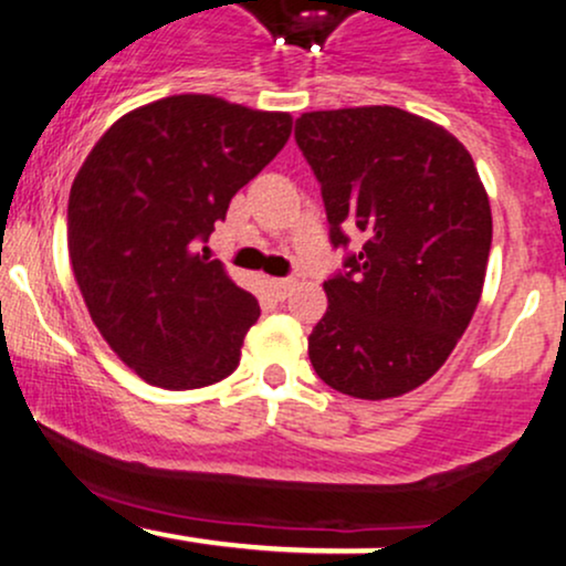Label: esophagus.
Returning a JSON list of instances; mask_svg holds the SVG:
<instances>
[{"label":"esophagus","instance_id":"esophagus-1","mask_svg":"<svg viewBox=\"0 0 566 566\" xmlns=\"http://www.w3.org/2000/svg\"><path fill=\"white\" fill-rule=\"evenodd\" d=\"M292 287H295V279H271V290L276 292L279 301H284L292 292Z\"/></svg>","mask_w":566,"mask_h":566}]
</instances>
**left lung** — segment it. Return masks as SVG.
<instances>
[{
	"label": "left lung",
	"instance_id": "left-lung-1",
	"mask_svg": "<svg viewBox=\"0 0 566 566\" xmlns=\"http://www.w3.org/2000/svg\"><path fill=\"white\" fill-rule=\"evenodd\" d=\"M295 140L322 186L329 239L365 237L327 279L308 337L316 375L354 399H394L437 375L482 297L492 212L469 148L396 106L308 112Z\"/></svg>",
	"mask_w": 566,
	"mask_h": 566
}]
</instances>
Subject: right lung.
Returning <instances> with one entry per match:
<instances>
[{"label":"right lung","mask_w":566,"mask_h":566,"mask_svg":"<svg viewBox=\"0 0 566 566\" xmlns=\"http://www.w3.org/2000/svg\"><path fill=\"white\" fill-rule=\"evenodd\" d=\"M290 133L287 112L170 95L116 119L76 172V284L103 340L151 386L191 391L239 367L261 305L199 247Z\"/></svg>","instance_id":"right-lung-1"}]
</instances>
